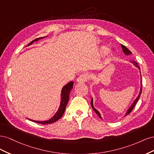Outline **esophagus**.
I'll list each match as a JSON object with an SVG mask.
<instances>
[{
    "label": "esophagus",
    "mask_w": 154,
    "mask_h": 154,
    "mask_svg": "<svg viewBox=\"0 0 154 154\" xmlns=\"http://www.w3.org/2000/svg\"><path fill=\"white\" fill-rule=\"evenodd\" d=\"M88 80V76L87 74H83L79 76L77 79V82L78 83H84Z\"/></svg>",
    "instance_id": "34e87169"
}]
</instances>
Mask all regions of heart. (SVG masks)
Returning a JSON list of instances; mask_svg holds the SVG:
<instances>
[{
	"mask_svg": "<svg viewBox=\"0 0 154 154\" xmlns=\"http://www.w3.org/2000/svg\"><path fill=\"white\" fill-rule=\"evenodd\" d=\"M107 51H108V48H106L105 47H102L100 49V53L101 54H105L107 53Z\"/></svg>",
	"mask_w": 154,
	"mask_h": 154,
	"instance_id": "1",
	"label": "heart"
}]
</instances>
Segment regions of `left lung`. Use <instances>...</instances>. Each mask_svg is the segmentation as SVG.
Masks as SVG:
<instances>
[{"instance_id": "8db88e82", "label": "left lung", "mask_w": 154, "mask_h": 154, "mask_svg": "<svg viewBox=\"0 0 154 154\" xmlns=\"http://www.w3.org/2000/svg\"><path fill=\"white\" fill-rule=\"evenodd\" d=\"M122 48L123 51L124 53H125L126 55H128V54H132L131 51H130V50H128L127 48L125 47V45H122ZM130 62L132 63L134 65V66H136L137 68H138V69H139V71H140V67H139V66H138L137 63L136 61H134V60H132V61H130ZM140 74H141V71H140ZM141 92H142V85H141V88H140V92H139V95L137 96V97H136V99L135 100H134V101L133 102V103L132 104V105L130 106L129 107V108H128V109L127 110V112H126V114H125V116H127V115H128V114H129L130 112H131L132 110H133V109L134 108V106H136V103H137V102L138 100L139 99V97H140V96H141ZM91 106H92V108L93 109V110H94V112H95L97 114V116H98L99 117H100L101 119H102L101 116V115H100V113L99 112L97 111V110L94 108V106H93V99H92V98L91 101Z\"/></svg>"}]
</instances>
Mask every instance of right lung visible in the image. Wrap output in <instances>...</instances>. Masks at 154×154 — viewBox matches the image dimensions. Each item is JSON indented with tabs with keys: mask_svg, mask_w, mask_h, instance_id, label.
<instances>
[{
	"mask_svg": "<svg viewBox=\"0 0 154 154\" xmlns=\"http://www.w3.org/2000/svg\"><path fill=\"white\" fill-rule=\"evenodd\" d=\"M45 38L44 37H41V38H36L34 40H32V42L27 45V46H29V45L32 44L34 42L38 41L39 39ZM74 84L73 82H70L68 83L65 85L62 89V92H61V101H60V105L59 106V109L58 110V111L56 112V114L54 115V116H53L52 118L51 119L47 120V121H43V122H40V121H35V120H32L29 119L31 121H32L35 123H38L40 124H42V125H45V124H50V123H53L55 122H57V120H58L60 118H62V116H63L65 110H66V106L67 105V103L69 100V94L70 92H71V91L72 90V85Z\"/></svg>",
	"mask_w": 154,
	"mask_h": 154,
	"instance_id": "add662e5",
	"label": "right lung"
}]
</instances>
